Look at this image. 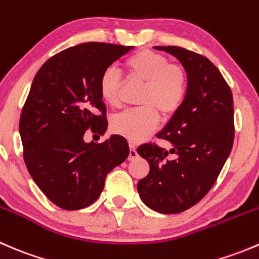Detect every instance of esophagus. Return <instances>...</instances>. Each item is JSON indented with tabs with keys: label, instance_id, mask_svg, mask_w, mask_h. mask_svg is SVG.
<instances>
[{
	"label": "esophagus",
	"instance_id": "34e87169",
	"mask_svg": "<svg viewBox=\"0 0 259 259\" xmlns=\"http://www.w3.org/2000/svg\"><path fill=\"white\" fill-rule=\"evenodd\" d=\"M130 151H129V160H133L138 156V151H137V146H135L134 143H130L129 144Z\"/></svg>",
	"mask_w": 259,
	"mask_h": 259
}]
</instances>
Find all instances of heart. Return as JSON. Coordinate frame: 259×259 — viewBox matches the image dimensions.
I'll use <instances>...</instances> for the list:
<instances>
[{
    "label": "heart",
    "instance_id": "1",
    "mask_svg": "<svg viewBox=\"0 0 259 259\" xmlns=\"http://www.w3.org/2000/svg\"><path fill=\"white\" fill-rule=\"evenodd\" d=\"M129 76L144 81L138 108L127 109L114 115L111 129L114 133L137 142L150 134L159 122V111L164 115L176 113L183 105L188 93V75L184 67L169 64L164 55L151 50H142L125 61ZM121 74L116 67L105 69L99 80L101 99L111 108H117L120 99Z\"/></svg>",
    "mask_w": 259,
    "mask_h": 259
}]
</instances>
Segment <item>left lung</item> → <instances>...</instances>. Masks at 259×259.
Masks as SVG:
<instances>
[{
	"label": "left lung",
	"instance_id": "obj_1",
	"mask_svg": "<svg viewBox=\"0 0 259 259\" xmlns=\"http://www.w3.org/2000/svg\"><path fill=\"white\" fill-rule=\"evenodd\" d=\"M179 60L188 75V93L155 144L138 148L150 170L138 192L150 209L176 214L197 204L210 190L231 154L234 140L233 96L228 83L207 57L178 46H155Z\"/></svg>",
	"mask_w": 259,
	"mask_h": 259
}]
</instances>
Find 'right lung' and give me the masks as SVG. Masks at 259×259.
<instances>
[{"mask_svg": "<svg viewBox=\"0 0 259 259\" xmlns=\"http://www.w3.org/2000/svg\"><path fill=\"white\" fill-rule=\"evenodd\" d=\"M133 49L80 44L50 57L33 77L20 117L23 159L33 182L62 209L93 204L108 173L129 155L121 135H111L100 144L86 143L83 135L88 129L105 134L106 106L99 80L104 70Z\"/></svg>", "mask_w": 259, "mask_h": 259, "instance_id": "obj_1", "label": "right lung"}]
</instances>
